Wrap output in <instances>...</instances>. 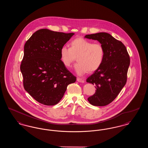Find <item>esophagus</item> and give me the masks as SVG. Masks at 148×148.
Segmentation results:
<instances>
[{
  "mask_svg": "<svg viewBox=\"0 0 148 148\" xmlns=\"http://www.w3.org/2000/svg\"><path fill=\"white\" fill-rule=\"evenodd\" d=\"M77 81L80 83H84V79L80 78V77H77Z\"/></svg>",
  "mask_w": 148,
  "mask_h": 148,
  "instance_id": "1",
  "label": "esophagus"
}]
</instances>
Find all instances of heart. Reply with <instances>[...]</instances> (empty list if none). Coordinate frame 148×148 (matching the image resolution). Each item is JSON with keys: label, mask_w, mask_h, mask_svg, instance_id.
<instances>
[{"label": "heart", "mask_w": 148, "mask_h": 148, "mask_svg": "<svg viewBox=\"0 0 148 148\" xmlns=\"http://www.w3.org/2000/svg\"><path fill=\"white\" fill-rule=\"evenodd\" d=\"M60 59L66 67H70L75 60L78 62L75 69L78 75L93 73L98 70L103 63L105 49L99 42H93L83 38H77L71 41L70 48L63 46L60 50Z\"/></svg>", "instance_id": "heart-1"}]
</instances>
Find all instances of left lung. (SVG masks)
I'll use <instances>...</instances> for the list:
<instances>
[{
	"instance_id": "1",
	"label": "left lung",
	"mask_w": 148,
	"mask_h": 148,
	"mask_svg": "<svg viewBox=\"0 0 148 148\" xmlns=\"http://www.w3.org/2000/svg\"><path fill=\"white\" fill-rule=\"evenodd\" d=\"M85 38L98 40L105 49L102 65L86 79L97 89L88 100L92 106H107L116 98L127 83L129 55L123 43L107 33L86 35Z\"/></svg>"
}]
</instances>
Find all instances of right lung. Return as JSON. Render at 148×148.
Segmentation results:
<instances>
[{
  "instance_id": "add662e5",
  "label": "right lung",
  "mask_w": 148,
  "mask_h": 148,
  "mask_svg": "<svg viewBox=\"0 0 148 148\" xmlns=\"http://www.w3.org/2000/svg\"><path fill=\"white\" fill-rule=\"evenodd\" d=\"M74 33L42 29L26 42L21 65L25 90L38 102L45 106L58 104L68 85L77 77L64 66L60 48Z\"/></svg>"
}]
</instances>
